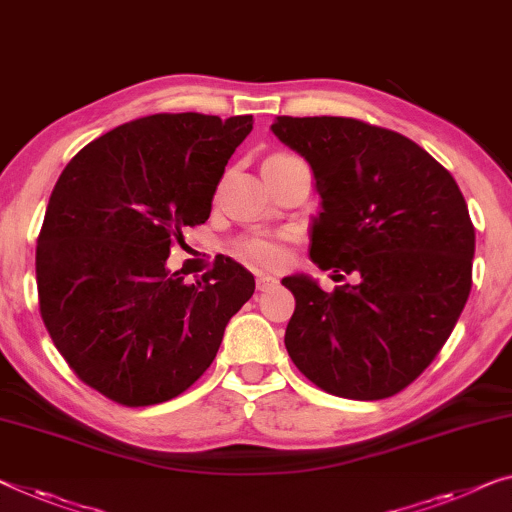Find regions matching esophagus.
I'll return each instance as SVG.
<instances>
[{"label": "esophagus", "instance_id": "34e87169", "mask_svg": "<svg viewBox=\"0 0 512 512\" xmlns=\"http://www.w3.org/2000/svg\"><path fill=\"white\" fill-rule=\"evenodd\" d=\"M276 285H278V278L266 276V273H257V292H269V289Z\"/></svg>", "mask_w": 512, "mask_h": 512}]
</instances>
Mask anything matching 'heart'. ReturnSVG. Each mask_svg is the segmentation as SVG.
Wrapping results in <instances>:
<instances>
[{"mask_svg": "<svg viewBox=\"0 0 512 512\" xmlns=\"http://www.w3.org/2000/svg\"><path fill=\"white\" fill-rule=\"evenodd\" d=\"M243 259L259 266H278L285 262V246L276 236H248L236 243Z\"/></svg>", "mask_w": 512, "mask_h": 512, "instance_id": "heart-1", "label": "heart"}]
</instances>
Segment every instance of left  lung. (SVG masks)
Wrapping results in <instances>:
<instances>
[{"mask_svg": "<svg viewBox=\"0 0 512 512\" xmlns=\"http://www.w3.org/2000/svg\"><path fill=\"white\" fill-rule=\"evenodd\" d=\"M280 142L308 160L322 211L310 259L333 280L282 278L296 308L285 347L322 391L384 400L441 352L471 292L476 232L455 179L425 149L349 117H278Z\"/></svg>", "mask_w": 512, "mask_h": 512, "instance_id": "left-lung-1", "label": "left lung"}]
</instances>
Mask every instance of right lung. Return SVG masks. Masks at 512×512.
<instances>
[{"label":"right lung","instance_id":"1","mask_svg":"<svg viewBox=\"0 0 512 512\" xmlns=\"http://www.w3.org/2000/svg\"><path fill=\"white\" fill-rule=\"evenodd\" d=\"M250 131L253 114H151L89 142L55 183L36 246L38 305L59 354L105 398H177L253 296V273L234 259L195 285L167 269Z\"/></svg>","mask_w":512,"mask_h":512}]
</instances>
